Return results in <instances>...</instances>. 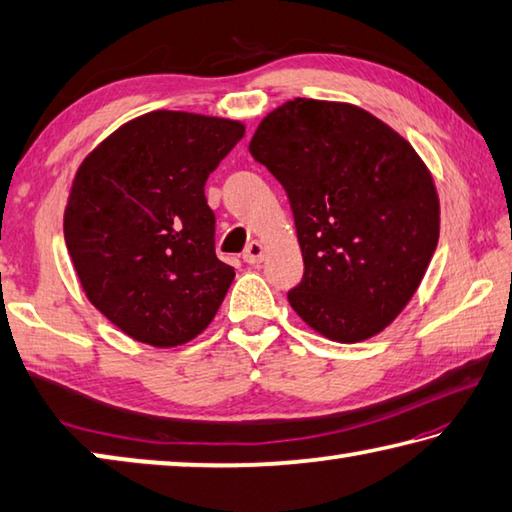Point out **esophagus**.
Segmentation results:
<instances>
[{"mask_svg":"<svg viewBox=\"0 0 512 512\" xmlns=\"http://www.w3.org/2000/svg\"><path fill=\"white\" fill-rule=\"evenodd\" d=\"M264 257V244H259V241H250L244 250V262L248 264H259Z\"/></svg>","mask_w":512,"mask_h":512,"instance_id":"esophagus-1","label":"esophagus"}]
</instances>
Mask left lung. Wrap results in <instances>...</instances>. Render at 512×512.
Masks as SVG:
<instances>
[{"instance_id":"1","label":"left lung","mask_w":512,"mask_h":512,"mask_svg":"<svg viewBox=\"0 0 512 512\" xmlns=\"http://www.w3.org/2000/svg\"><path fill=\"white\" fill-rule=\"evenodd\" d=\"M248 151L291 203L305 262L293 311L339 343L391 325L440 235L436 185L413 146L352 103L293 99L268 112Z\"/></svg>"}]
</instances>
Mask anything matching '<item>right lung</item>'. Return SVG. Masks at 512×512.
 Here are the masks:
<instances>
[{
	"mask_svg": "<svg viewBox=\"0 0 512 512\" xmlns=\"http://www.w3.org/2000/svg\"><path fill=\"white\" fill-rule=\"evenodd\" d=\"M241 121L153 110L106 137L76 171L65 244L85 296L153 348L212 323L235 268L214 253L205 180L244 137Z\"/></svg>",
	"mask_w": 512,
	"mask_h": 512,
	"instance_id": "add662e5",
	"label": "right lung"
}]
</instances>
